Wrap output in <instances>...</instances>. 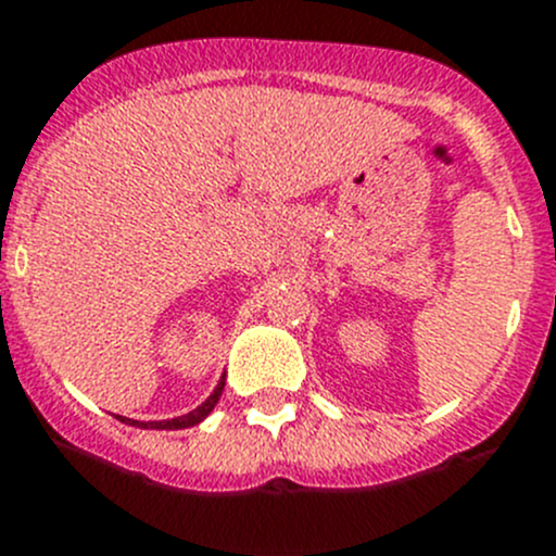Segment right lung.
<instances>
[{
	"label": "right lung",
	"instance_id": "add662e5",
	"mask_svg": "<svg viewBox=\"0 0 556 556\" xmlns=\"http://www.w3.org/2000/svg\"><path fill=\"white\" fill-rule=\"evenodd\" d=\"M222 389H225V376H222V381L216 383L214 395L207 397V401L202 403V406H197L194 412L184 414V417L161 419V422H139V419H126V417H123V422L137 425V428H155V430H180V428H194L197 422H202V419H205L207 414L214 412V406H216V403H219V397H222Z\"/></svg>",
	"mask_w": 556,
	"mask_h": 556
}]
</instances>
